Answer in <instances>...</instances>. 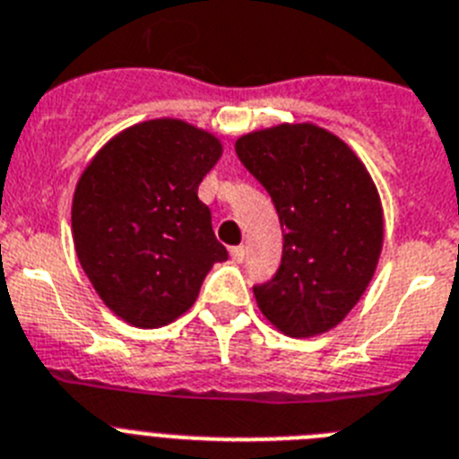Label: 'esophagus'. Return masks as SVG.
<instances>
[{"label": "esophagus", "mask_w": 459, "mask_h": 459, "mask_svg": "<svg viewBox=\"0 0 459 459\" xmlns=\"http://www.w3.org/2000/svg\"><path fill=\"white\" fill-rule=\"evenodd\" d=\"M230 259L236 261V264H242V261H245V245H236V247H230Z\"/></svg>", "instance_id": "34e87169"}]
</instances>
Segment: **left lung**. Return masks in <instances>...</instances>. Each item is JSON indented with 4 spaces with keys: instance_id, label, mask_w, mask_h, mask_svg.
Segmentation results:
<instances>
[{
    "instance_id": "1",
    "label": "left lung",
    "mask_w": 459,
    "mask_h": 459,
    "mask_svg": "<svg viewBox=\"0 0 459 459\" xmlns=\"http://www.w3.org/2000/svg\"><path fill=\"white\" fill-rule=\"evenodd\" d=\"M236 153L268 191L282 226V261L254 284L261 313L287 336L336 326L371 282L383 249V207L367 168L317 126L245 134Z\"/></svg>"
}]
</instances>
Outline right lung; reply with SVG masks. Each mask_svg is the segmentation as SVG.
<instances>
[{"label": "right lung", "mask_w": 459, "mask_h": 459, "mask_svg": "<svg viewBox=\"0 0 459 459\" xmlns=\"http://www.w3.org/2000/svg\"><path fill=\"white\" fill-rule=\"evenodd\" d=\"M221 144L184 121L158 118L117 134L92 158L72 203L76 256L107 306L134 326H163L194 306L229 252L200 203Z\"/></svg>", "instance_id": "right-lung-1"}]
</instances>
